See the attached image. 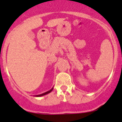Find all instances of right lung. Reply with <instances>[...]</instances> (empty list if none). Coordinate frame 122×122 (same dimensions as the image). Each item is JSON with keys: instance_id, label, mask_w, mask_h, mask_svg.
<instances>
[{"instance_id": "right-lung-1", "label": "right lung", "mask_w": 122, "mask_h": 122, "mask_svg": "<svg viewBox=\"0 0 122 122\" xmlns=\"http://www.w3.org/2000/svg\"><path fill=\"white\" fill-rule=\"evenodd\" d=\"M53 89H54V87H53L50 90V91H48L44 93H42V94H39V95H36V96H36V97H41V96H44V95H46V94H48V93H50L52 91V90H53Z\"/></svg>"}]
</instances>
